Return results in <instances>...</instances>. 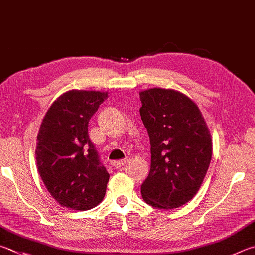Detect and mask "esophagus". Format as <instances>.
<instances>
[{"instance_id":"esophagus-1","label":"esophagus","mask_w":255,"mask_h":255,"mask_svg":"<svg viewBox=\"0 0 255 255\" xmlns=\"http://www.w3.org/2000/svg\"><path fill=\"white\" fill-rule=\"evenodd\" d=\"M125 163H126V160L125 159H120V160H116V161H113V166L116 168H120L123 167V166L125 165Z\"/></svg>"}]
</instances>
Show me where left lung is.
Here are the masks:
<instances>
[{"mask_svg":"<svg viewBox=\"0 0 255 255\" xmlns=\"http://www.w3.org/2000/svg\"><path fill=\"white\" fill-rule=\"evenodd\" d=\"M139 95L151 154L141 196L152 207L173 210L201 187L212 158L211 133L200 109L182 92L152 88Z\"/></svg>","mask_w":255,"mask_h":255,"instance_id":"obj_1","label":"left lung"}]
</instances>
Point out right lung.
I'll list each match as a JSON object with an SVG mask.
<instances>
[{
  "label": "right lung",
  "mask_w": 255,
  "mask_h": 255,
  "mask_svg": "<svg viewBox=\"0 0 255 255\" xmlns=\"http://www.w3.org/2000/svg\"><path fill=\"white\" fill-rule=\"evenodd\" d=\"M108 97L68 91L51 105L41 124L35 159L45 187L64 207L86 211L104 200L109 174L88 135V124Z\"/></svg>",
  "instance_id": "right-lung-1"
}]
</instances>
